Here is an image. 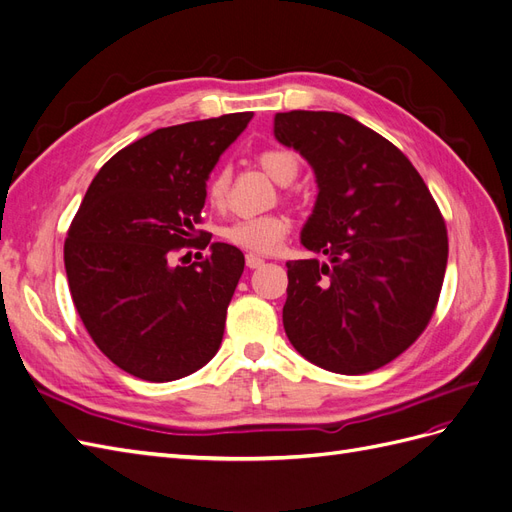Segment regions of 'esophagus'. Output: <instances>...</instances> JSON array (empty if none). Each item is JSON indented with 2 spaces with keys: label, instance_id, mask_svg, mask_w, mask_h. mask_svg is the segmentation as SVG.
Segmentation results:
<instances>
[{
  "label": "esophagus",
  "instance_id": "1",
  "mask_svg": "<svg viewBox=\"0 0 512 512\" xmlns=\"http://www.w3.org/2000/svg\"><path fill=\"white\" fill-rule=\"evenodd\" d=\"M245 262H247V267H250V269H260L262 265H265V260H262L260 256H256V254H247Z\"/></svg>",
  "mask_w": 512,
  "mask_h": 512
}]
</instances>
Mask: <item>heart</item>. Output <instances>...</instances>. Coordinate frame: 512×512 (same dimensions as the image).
<instances>
[{
    "label": "heart",
    "mask_w": 512,
    "mask_h": 512,
    "mask_svg": "<svg viewBox=\"0 0 512 512\" xmlns=\"http://www.w3.org/2000/svg\"><path fill=\"white\" fill-rule=\"evenodd\" d=\"M260 168L277 181V183H290L297 179L301 170V160L297 153L288 147H267L256 156ZM230 188V173L226 168H215L205 181V198L207 203L215 209L226 205ZM292 222L284 213H265L256 215V218H241L226 224L220 235L226 243L241 247L245 252L252 254H273L280 250L284 239L290 235Z\"/></svg>",
    "instance_id": "1"
}]
</instances>
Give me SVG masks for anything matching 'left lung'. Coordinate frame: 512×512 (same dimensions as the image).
Wrapping results in <instances>:
<instances>
[{
    "label": "left lung",
    "mask_w": 512,
    "mask_h": 512,
    "mask_svg": "<svg viewBox=\"0 0 512 512\" xmlns=\"http://www.w3.org/2000/svg\"><path fill=\"white\" fill-rule=\"evenodd\" d=\"M275 138L312 164L318 200L292 260L284 329L335 374H367L408 350L436 312L448 235L423 177L391 141L344 113L275 115Z\"/></svg>",
    "instance_id": "obj_1"
}]
</instances>
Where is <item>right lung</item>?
Returning <instances> with one entry per match:
<instances>
[{
  "label": "right lung",
  "instance_id": "add662e5",
  "mask_svg": "<svg viewBox=\"0 0 512 512\" xmlns=\"http://www.w3.org/2000/svg\"><path fill=\"white\" fill-rule=\"evenodd\" d=\"M254 113L160 128L108 160L91 181L64 243L68 286L94 344L149 382L194 374L218 352L245 267L241 250L213 243L175 267L183 247L205 250V181Z\"/></svg>",
  "mask_w": 512,
  "mask_h": 512
}]
</instances>
